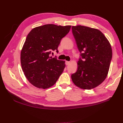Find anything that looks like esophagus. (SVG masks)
<instances>
[{
    "instance_id": "obj_1",
    "label": "esophagus",
    "mask_w": 123,
    "mask_h": 123,
    "mask_svg": "<svg viewBox=\"0 0 123 123\" xmlns=\"http://www.w3.org/2000/svg\"><path fill=\"white\" fill-rule=\"evenodd\" d=\"M70 63V62H68V61H66V62H65V64H66V65H69Z\"/></svg>"
}]
</instances>
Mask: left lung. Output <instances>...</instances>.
I'll list each match as a JSON object with an SVG mask.
<instances>
[{
  "label": "left lung",
  "instance_id": "left-lung-1",
  "mask_svg": "<svg viewBox=\"0 0 123 123\" xmlns=\"http://www.w3.org/2000/svg\"><path fill=\"white\" fill-rule=\"evenodd\" d=\"M72 30L83 59L77 62V71L72 74L73 83L89 90L106 79L112 56L111 44L99 30L82 25L72 26Z\"/></svg>",
  "mask_w": 123,
  "mask_h": 123
}]
</instances>
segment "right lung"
Wrapping results in <instances>:
<instances>
[{
  "label": "right lung",
  "mask_w": 123,
  "mask_h": 123,
  "mask_svg": "<svg viewBox=\"0 0 123 123\" xmlns=\"http://www.w3.org/2000/svg\"><path fill=\"white\" fill-rule=\"evenodd\" d=\"M71 25L48 24L33 28L27 35L20 53L21 68L34 86L47 89L53 86L65 68V61L49 56L56 50Z\"/></svg>",
  "instance_id": "1"
}]
</instances>
